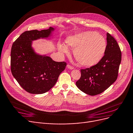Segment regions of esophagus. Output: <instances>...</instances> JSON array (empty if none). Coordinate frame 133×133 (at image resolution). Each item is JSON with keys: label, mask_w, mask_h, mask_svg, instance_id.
I'll list each match as a JSON object with an SVG mask.
<instances>
[{"label": "esophagus", "mask_w": 133, "mask_h": 133, "mask_svg": "<svg viewBox=\"0 0 133 133\" xmlns=\"http://www.w3.org/2000/svg\"><path fill=\"white\" fill-rule=\"evenodd\" d=\"M66 67H67L68 69H71V70L74 69V67H72V66H71V65H69V64L66 65Z\"/></svg>", "instance_id": "34e87169"}]
</instances>
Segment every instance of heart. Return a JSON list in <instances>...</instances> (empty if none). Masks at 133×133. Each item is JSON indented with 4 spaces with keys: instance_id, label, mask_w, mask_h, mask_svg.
Here are the masks:
<instances>
[{
    "instance_id": "1",
    "label": "heart",
    "mask_w": 133,
    "mask_h": 133,
    "mask_svg": "<svg viewBox=\"0 0 133 133\" xmlns=\"http://www.w3.org/2000/svg\"><path fill=\"white\" fill-rule=\"evenodd\" d=\"M65 44H59L58 50L68 53L69 47L74 48L73 55L83 66H94L102 60L107 49V41L101 34L92 31H87L69 36Z\"/></svg>"
}]
</instances>
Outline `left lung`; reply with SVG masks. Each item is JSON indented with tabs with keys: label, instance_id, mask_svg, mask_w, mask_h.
I'll return each mask as SVG.
<instances>
[{
	"label": "left lung",
	"instance_id": "left-lung-1",
	"mask_svg": "<svg viewBox=\"0 0 133 133\" xmlns=\"http://www.w3.org/2000/svg\"><path fill=\"white\" fill-rule=\"evenodd\" d=\"M107 45L104 56L97 64L81 70V77L76 82L78 88L89 95L102 93L117 78L121 62V51L113 36L107 34Z\"/></svg>",
	"mask_w": 133,
	"mask_h": 133
}]
</instances>
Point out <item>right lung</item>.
<instances>
[{"mask_svg": "<svg viewBox=\"0 0 133 133\" xmlns=\"http://www.w3.org/2000/svg\"><path fill=\"white\" fill-rule=\"evenodd\" d=\"M55 29L24 31L12 44L11 70L13 76L25 91L39 94L49 91L56 83L66 63L57 62L46 55L35 52L33 41L51 39Z\"/></svg>", "mask_w": 133, "mask_h": 133, "instance_id": "add662e5", "label": "right lung"}]
</instances>
